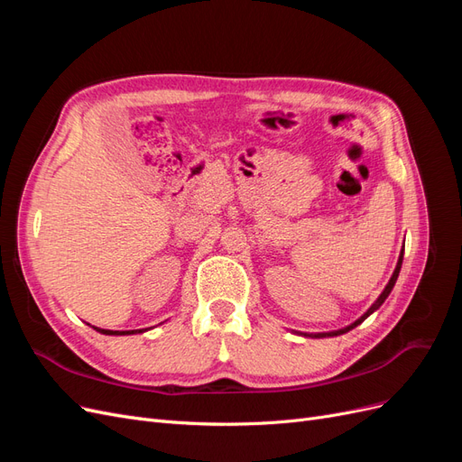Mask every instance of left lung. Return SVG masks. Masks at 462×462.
Wrapping results in <instances>:
<instances>
[{"instance_id": "left-lung-1", "label": "left lung", "mask_w": 462, "mask_h": 462, "mask_svg": "<svg viewBox=\"0 0 462 462\" xmlns=\"http://www.w3.org/2000/svg\"><path fill=\"white\" fill-rule=\"evenodd\" d=\"M401 265H402V253H401V256H399V263H397V268H395V273H393V277H391V282H389V285L385 287V291L382 292V297L380 299H377L374 304H372V309L365 314V316H362L360 319H356L355 321V324L353 326H348V328H345V329H341V331H335V333H328L329 335V337H331V335H343V333H346L348 329H353V328H356L358 324H362V321H365L370 314H374L377 309H380V306L387 300V297L391 295V291H393V287H395V283H397V277H399V273H401ZM314 337H324V335H314Z\"/></svg>"}]
</instances>
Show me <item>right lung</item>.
I'll use <instances>...</instances> for the list:
<instances>
[{
	"label": "right lung",
	"instance_id": "obj_1",
	"mask_svg": "<svg viewBox=\"0 0 462 462\" xmlns=\"http://www.w3.org/2000/svg\"><path fill=\"white\" fill-rule=\"evenodd\" d=\"M96 331H100L104 335H134V333H143L146 329H129V331H114V329H100V328H94Z\"/></svg>",
	"mask_w": 462,
	"mask_h": 462
}]
</instances>
